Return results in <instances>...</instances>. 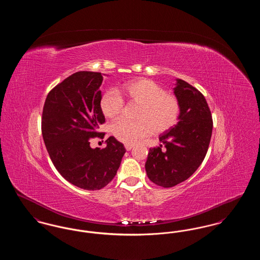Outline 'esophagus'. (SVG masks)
Here are the masks:
<instances>
[{
    "mask_svg": "<svg viewBox=\"0 0 260 260\" xmlns=\"http://www.w3.org/2000/svg\"><path fill=\"white\" fill-rule=\"evenodd\" d=\"M135 145L134 144H124V148L126 149V151H129V150H132L133 149V147H134Z\"/></svg>",
    "mask_w": 260,
    "mask_h": 260,
    "instance_id": "esophagus-1",
    "label": "esophagus"
}]
</instances>
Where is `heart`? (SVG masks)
<instances>
[{
    "label": "heart",
    "instance_id": "obj_1",
    "mask_svg": "<svg viewBox=\"0 0 260 260\" xmlns=\"http://www.w3.org/2000/svg\"><path fill=\"white\" fill-rule=\"evenodd\" d=\"M120 92L139 107L136 112L138 120L122 118L112 124V134L118 140L132 144L151 135L153 131L161 134L177 123L180 113L178 99L156 82L149 79L133 80L124 84ZM124 106V99L116 89L106 90L100 99L101 112L109 119L120 115Z\"/></svg>",
    "mask_w": 260,
    "mask_h": 260
}]
</instances>
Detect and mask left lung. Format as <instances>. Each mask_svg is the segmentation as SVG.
I'll return each instance as SVG.
<instances>
[{
    "mask_svg": "<svg viewBox=\"0 0 260 260\" xmlns=\"http://www.w3.org/2000/svg\"><path fill=\"white\" fill-rule=\"evenodd\" d=\"M176 81L179 122L160 136L161 145L150 148L145 164L149 179L164 188L185 181L197 171L207 155L213 124L203 93L183 80Z\"/></svg>",
    "mask_w": 260,
    "mask_h": 260,
    "instance_id": "left-lung-1",
    "label": "left lung"
}]
</instances>
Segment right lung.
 Masks as SVG:
<instances>
[{
  "instance_id": "obj_1",
  "label": "right lung",
  "mask_w": 260,
  "mask_h": 260,
  "mask_svg": "<svg viewBox=\"0 0 260 260\" xmlns=\"http://www.w3.org/2000/svg\"><path fill=\"white\" fill-rule=\"evenodd\" d=\"M103 77L80 71L53 87L44 104L42 134L50 160L62 176L85 190H99L115 177L125 153L123 143L110 136L105 148L92 149L90 138H104L100 109Z\"/></svg>"
}]
</instances>
